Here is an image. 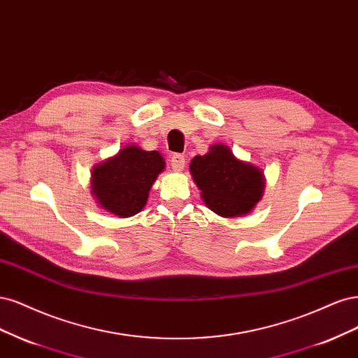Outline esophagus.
<instances>
[{"mask_svg":"<svg viewBox=\"0 0 358 358\" xmlns=\"http://www.w3.org/2000/svg\"><path fill=\"white\" fill-rule=\"evenodd\" d=\"M171 166L176 172H180L184 169V166H186V159H184V156L181 155H174L171 157Z\"/></svg>","mask_w":358,"mask_h":358,"instance_id":"1","label":"esophagus"}]
</instances>
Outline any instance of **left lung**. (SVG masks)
I'll return each mask as SVG.
<instances>
[{"instance_id": "left-lung-1", "label": "left lung", "mask_w": 358, "mask_h": 358, "mask_svg": "<svg viewBox=\"0 0 358 358\" xmlns=\"http://www.w3.org/2000/svg\"><path fill=\"white\" fill-rule=\"evenodd\" d=\"M190 174L205 205L226 218L251 213L266 186L259 166L238 159L230 147L222 143L210 145L203 156H194Z\"/></svg>"}]
</instances>
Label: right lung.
Returning <instances> with one entry per match:
<instances>
[{
	"instance_id": "add662e5",
	"label": "right lung",
	"mask_w": 358,
	"mask_h": 358,
	"mask_svg": "<svg viewBox=\"0 0 358 358\" xmlns=\"http://www.w3.org/2000/svg\"><path fill=\"white\" fill-rule=\"evenodd\" d=\"M165 169V159L156 150L145 152L140 145H124L92 168L90 194L101 210L122 218L140 213L150 189Z\"/></svg>"
}]
</instances>
